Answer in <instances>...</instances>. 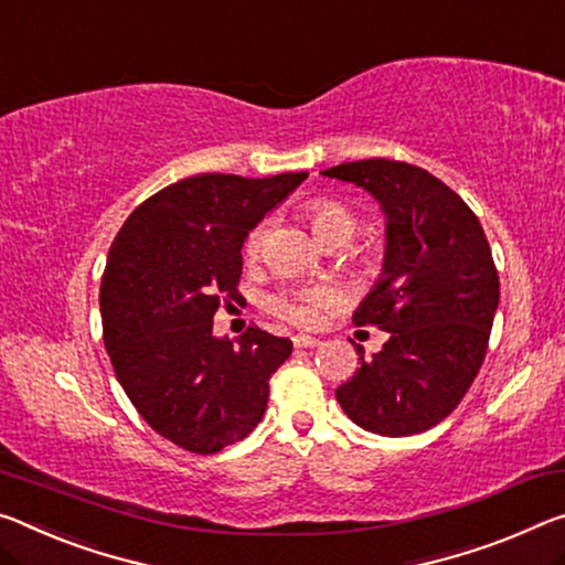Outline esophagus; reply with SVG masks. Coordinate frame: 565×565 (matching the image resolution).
I'll use <instances>...</instances> for the list:
<instances>
[{
	"mask_svg": "<svg viewBox=\"0 0 565 565\" xmlns=\"http://www.w3.org/2000/svg\"><path fill=\"white\" fill-rule=\"evenodd\" d=\"M294 347H299V349L319 347V339L317 337H309V334H297V337H294Z\"/></svg>",
	"mask_w": 565,
	"mask_h": 565,
	"instance_id": "esophagus-1",
	"label": "esophagus"
}]
</instances>
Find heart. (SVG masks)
Returning <instances> with one entry per match:
<instances>
[{"label": "heart", "mask_w": 565, "mask_h": 565, "mask_svg": "<svg viewBox=\"0 0 565 565\" xmlns=\"http://www.w3.org/2000/svg\"><path fill=\"white\" fill-rule=\"evenodd\" d=\"M303 216H307L309 226L315 228V234L324 241L327 246L344 244V241H349L356 234V226H360L356 213L339 199H331V195H315V199H309L303 203ZM268 228H271V221L258 218L254 226L246 231L244 256L248 262L262 258L266 248ZM349 262L360 268V271L372 274L377 271L382 264V248L374 244L354 246L349 250ZM337 301H339V291L331 284H303V286H286V289L268 294L264 307L268 315L289 321V324L315 327L319 324L321 315L334 307Z\"/></svg>", "instance_id": "b5f03b06"}]
</instances>
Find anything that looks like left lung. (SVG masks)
I'll list each match as a JSON object with an SVG mask.
<instances>
[{
  "label": "left lung",
  "mask_w": 565,
  "mask_h": 565,
  "mask_svg": "<svg viewBox=\"0 0 565 565\" xmlns=\"http://www.w3.org/2000/svg\"><path fill=\"white\" fill-rule=\"evenodd\" d=\"M362 185L387 216L384 274L354 311L390 331L380 354L339 384L337 402L370 433H425L460 405L488 352L500 279L476 213L425 168L370 158L324 170Z\"/></svg>",
  "instance_id": "obj_1"
}]
</instances>
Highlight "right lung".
Segmentation results:
<instances>
[{
    "label": "right lung",
    "instance_id": "right-lung-1",
    "mask_svg": "<svg viewBox=\"0 0 565 565\" xmlns=\"http://www.w3.org/2000/svg\"><path fill=\"white\" fill-rule=\"evenodd\" d=\"M307 173H201L142 201L115 236L100 284L103 339L140 417L178 447L213 455L262 423L291 339L256 324L213 337L236 301L246 231Z\"/></svg>",
    "mask_w": 565,
    "mask_h": 565
}]
</instances>
